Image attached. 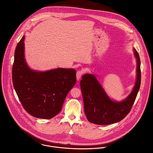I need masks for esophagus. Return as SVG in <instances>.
I'll return each instance as SVG.
<instances>
[{"mask_svg":"<svg viewBox=\"0 0 153 153\" xmlns=\"http://www.w3.org/2000/svg\"><path fill=\"white\" fill-rule=\"evenodd\" d=\"M84 71H82V70H79V71H77V72H76V78H77L78 80H79L81 78V76L84 74Z\"/></svg>","mask_w":153,"mask_h":153,"instance_id":"1","label":"esophagus"}]
</instances>
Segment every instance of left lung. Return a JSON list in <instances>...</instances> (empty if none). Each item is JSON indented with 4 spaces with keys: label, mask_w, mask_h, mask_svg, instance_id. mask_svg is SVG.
<instances>
[{
    "label": "left lung",
    "mask_w": 153,
    "mask_h": 153,
    "mask_svg": "<svg viewBox=\"0 0 153 153\" xmlns=\"http://www.w3.org/2000/svg\"><path fill=\"white\" fill-rule=\"evenodd\" d=\"M137 61V81L129 96L122 102L111 100L94 75L85 74L80 81L84 111L89 122L98 125H108L124 119L130 112L141 84L140 59L134 49Z\"/></svg>",
    "instance_id": "left-lung-1"
}]
</instances>
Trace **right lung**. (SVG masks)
<instances>
[{
    "instance_id": "obj_1",
    "label": "right lung",
    "mask_w": 153,
    "mask_h": 153,
    "mask_svg": "<svg viewBox=\"0 0 153 153\" xmlns=\"http://www.w3.org/2000/svg\"><path fill=\"white\" fill-rule=\"evenodd\" d=\"M23 36L16 46L12 66L13 87L23 107L31 115L51 119L62 109L76 81L74 69L57 68L39 72L30 69L24 59Z\"/></svg>"
}]
</instances>
